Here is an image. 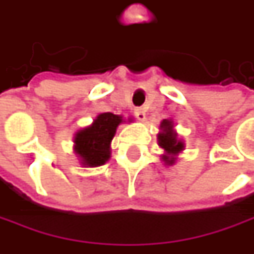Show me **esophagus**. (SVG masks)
Segmentation results:
<instances>
[{
	"instance_id": "1",
	"label": "esophagus",
	"mask_w": 254,
	"mask_h": 254,
	"mask_svg": "<svg viewBox=\"0 0 254 254\" xmlns=\"http://www.w3.org/2000/svg\"><path fill=\"white\" fill-rule=\"evenodd\" d=\"M134 116L140 120V122H144L145 120V112L142 109H135L134 110Z\"/></svg>"
}]
</instances>
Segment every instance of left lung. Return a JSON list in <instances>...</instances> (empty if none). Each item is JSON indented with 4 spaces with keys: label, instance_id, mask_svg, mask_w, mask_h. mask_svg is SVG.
<instances>
[{
    "label": "left lung",
    "instance_id": "obj_1",
    "mask_svg": "<svg viewBox=\"0 0 254 254\" xmlns=\"http://www.w3.org/2000/svg\"><path fill=\"white\" fill-rule=\"evenodd\" d=\"M157 141L164 154H161V161L165 165H174L178 161V155L185 150V142L178 138V132L174 128V122L170 119L162 120L160 124V132L157 134Z\"/></svg>",
    "mask_w": 254,
    "mask_h": 254
}]
</instances>
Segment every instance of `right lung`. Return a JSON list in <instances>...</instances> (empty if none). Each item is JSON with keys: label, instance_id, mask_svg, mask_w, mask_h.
Wrapping results in <instances>:
<instances>
[{"label": "right lung", "instance_id": "right-lung-1", "mask_svg": "<svg viewBox=\"0 0 254 254\" xmlns=\"http://www.w3.org/2000/svg\"><path fill=\"white\" fill-rule=\"evenodd\" d=\"M122 123H132V119L113 113H100L90 126L77 130L73 137V151L84 168L100 167L112 157L113 137Z\"/></svg>", "mask_w": 254, "mask_h": 254}]
</instances>
